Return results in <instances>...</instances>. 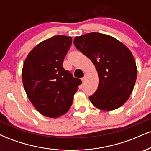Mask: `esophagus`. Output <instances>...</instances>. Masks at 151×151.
<instances>
[{
	"mask_svg": "<svg viewBox=\"0 0 151 151\" xmlns=\"http://www.w3.org/2000/svg\"><path fill=\"white\" fill-rule=\"evenodd\" d=\"M86 74H84V77L81 79V80H82L83 83H84L86 81Z\"/></svg>",
	"mask_w": 151,
	"mask_h": 151,
	"instance_id": "34e87169",
	"label": "esophagus"
}]
</instances>
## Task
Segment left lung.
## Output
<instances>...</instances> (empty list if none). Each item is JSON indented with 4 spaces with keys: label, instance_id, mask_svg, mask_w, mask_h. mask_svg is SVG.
Masks as SVG:
<instances>
[{
    "label": "left lung",
    "instance_id": "left-lung-1",
    "mask_svg": "<svg viewBox=\"0 0 151 151\" xmlns=\"http://www.w3.org/2000/svg\"><path fill=\"white\" fill-rule=\"evenodd\" d=\"M74 44L97 70L98 89L89 97L92 104L104 111L121 106L129 99L136 80V62L131 51L116 38L98 32L76 37Z\"/></svg>",
    "mask_w": 151,
    "mask_h": 151
}]
</instances>
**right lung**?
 I'll return each instance as SVG.
<instances>
[{
  "label": "right lung",
  "mask_w": 151,
  "mask_h": 151,
  "mask_svg": "<svg viewBox=\"0 0 151 151\" xmlns=\"http://www.w3.org/2000/svg\"><path fill=\"white\" fill-rule=\"evenodd\" d=\"M72 42L71 37L54 36L34 47L24 62L25 92L35 108L45 116L58 118L67 113L82 83L63 67Z\"/></svg>",
  "instance_id": "obj_1"
}]
</instances>
